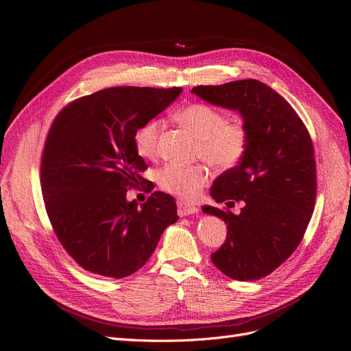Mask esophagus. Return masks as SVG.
I'll list each match as a JSON object with an SVG mask.
<instances>
[{
    "label": "esophagus",
    "instance_id": "34e87169",
    "mask_svg": "<svg viewBox=\"0 0 351 351\" xmlns=\"http://www.w3.org/2000/svg\"><path fill=\"white\" fill-rule=\"evenodd\" d=\"M197 212V208L195 205H189L185 204V202H178V215L179 216H189V215H195Z\"/></svg>",
    "mask_w": 351,
    "mask_h": 351
}]
</instances>
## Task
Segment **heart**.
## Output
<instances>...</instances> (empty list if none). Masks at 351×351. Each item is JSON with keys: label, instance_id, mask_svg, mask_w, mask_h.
I'll return each instance as SVG.
<instances>
[{"label": "heart", "instance_id": "obj_1", "mask_svg": "<svg viewBox=\"0 0 351 351\" xmlns=\"http://www.w3.org/2000/svg\"><path fill=\"white\" fill-rule=\"evenodd\" d=\"M178 122L197 139V154L215 168L229 169L245 156L249 142L243 121L228 119L222 110L208 104H192L176 114ZM162 122L151 119L142 123L134 135L136 152L146 159L158 155ZM210 179L209 171L202 165H180L171 162L158 172V185L162 191L183 200L196 199Z\"/></svg>", "mask_w": 351, "mask_h": 351}]
</instances>
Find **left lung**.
Segmentation results:
<instances>
[{
  "instance_id": "1",
  "label": "left lung",
  "mask_w": 351,
  "mask_h": 351,
  "mask_svg": "<svg viewBox=\"0 0 351 351\" xmlns=\"http://www.w3.org/2000/svg\"><path fill=\"white\" fill-rule=\"evenodd\" d=\"M192 92L237 110L247 128L245 156L210 189L217 204L242 200L245 206L239 215L213 206L202 210L228 225L223 246L210 254L213 265L233 280H259L298 249L311 219L316 200L311 138L290 104L257 80L199 85Z\"/></svg>"
}]
</instances>
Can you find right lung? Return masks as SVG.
I'll list each match as a JSON object with an SVG mask.
<instances>
[{
    "label": "right lung",
    "mask_w": 351,
    "mask_h": 351,
    "mask_svg": "<svg viewBox=\"0 0 351 351\" xmlns=\"http://www.w3.org/2000/svg\"><path fill=\"white\" fill-rule=\"evenodd\" d=\"M180 92L106 88L71 102L53 119L41 160L43 196L58 241L85 270L114 279L135 273L178 220L171 195L154 192L138 208L126 193L147 169L135 131Z\"/></svg>",
    "instance_id": "add662e5"
}]
</instances>
